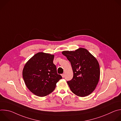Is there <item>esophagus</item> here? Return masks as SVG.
<instances>
[{
  "instance_id": "1",
  "label": "esophagus",
  "mask_w": 121,
  "mask_h": 121,
  "mask_svg": "<svg viewBox=\"0 0 121 121\" xmlns=\"http://www.w3.org/2000/svg\"><path fill=\"white\" fill-rule=\"evenodd\" d=\"M61 76H62V77L63 78H64V76H65V74H61Z\"/></svg>"
}]
</instances>
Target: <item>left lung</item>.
I'll list each match as a JSON object with an SVG mask.
<instances>
[{
	"label": "left lung",
	"mask_w": 121,
	"mask_h": 121,
	"mask_svg": "<svg viewBox=\"0 0 121 121\" xmlns=\"http://www.w3.org/2000/svg\"><path fill=\"white\" fill-rule=\"evenodd\" d=\"M62 53L72 66L73 77L67 82L72 92L81 97L91 94L95 90L100 77L99 65L96 58L83 48L75 51H64Z\"/></svg>",
	"instance_id": "left-lung-1"
}]
</instances>
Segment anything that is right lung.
Instances as JSON below:
<instances>
[{
  "label": "right lung",
  "instance_id": "obj_1",
  "mask_svg": "<svg viewBox=\"0 0 121 121\" xmlns=\"http://www.w3.org/2000/svg\"><path fill=\"white\" fill-rule=\"evenodd\" d=\"M54 55L43 52L34 55L25 64L22 76L27 88L34 95L44 97L52 92L62 78L53 63Z\"/></svg>",
  "mask_w": 121,
  "mask_h": 121
}]
</instances>
